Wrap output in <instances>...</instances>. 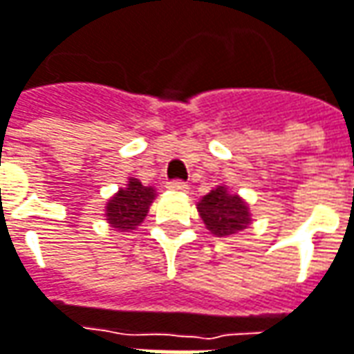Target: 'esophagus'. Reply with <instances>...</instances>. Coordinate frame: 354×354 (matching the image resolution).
<instances>
[{"label": "esophagus", "mask_w": 354, "mask_h": 354, "mask_svg": "<svg viewBox=\"0 0 354 354\" xmlns=\"http://www.w3.org/2000/svg\"><path fill=\"white\" fill-rule=\"evenodd\" d=\"M166 188H168V190H174V192H186V190H188V184L182 182V180H172V182L166 184Z\"/></svg>", "instance_id": "esophagus-1"}]
</instances>
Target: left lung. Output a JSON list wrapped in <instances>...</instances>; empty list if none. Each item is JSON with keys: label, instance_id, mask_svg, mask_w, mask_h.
<instances>
[{"label": "left lung", "instance_id": "left-lung-1", "mask_svg": "<svg viewBox=\"0 0 354 354\" xmlns=\"http://www.w3.org/2000/svg\"><path fill=\"white\" fill-rule=\"evenodd\" d=\"M200 218L214 236H232L250 226V208L226 186H216L196 204Z\"/></svg>", "mask_w": 354, "mask_h": 354}]
</instances>
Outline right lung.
Wrapping results in <instances>:
<instances>
[{
	"mask_svg": "<svg viewBox=\"0 0 354 354\" xmlns=\"http://www.w3.org/2000/svg\"><path fill=\"white\" fill-rule=\"evenodd\" d=\"M156 198L152 186H144L140 180L130 178L126 188H120L106 204V220L120 232L134 230L148 216L150 204Z\"/></svg>",
	"mask_w": 354,
	"mask_h": 354,
	"instance_id": "obj_1",
	"label": "right lung"
}]
</instances>
